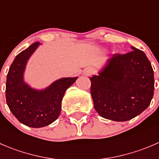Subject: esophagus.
<instances>
[{
  "instance_id": "1",
  "label": "esophagus",
  "mask_w": 159,
  "mask_h": 159,
  "mask_svg": "<svg viewBox=\"0 0 159 159\" xmlns=\"http://www.w3.org/2000/svg\"><path fill=\"white\" fill-rule=\"evenodd\" d=\"M94 70L92 68H87L84 69V75H86V76H90V75H93V74H94Z\"/></svg>"
}]
</instances>
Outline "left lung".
<instances>
[{
	"label": "left lung",
	"mask_w": 159,
	"mask_h": 159,
	"mask_svg": "<svg viewBox=\"0 0 159 159\" xmlns=\"http://www.w3.org/2000/svg\"><path fill=\"white\" fill-rule=\"evenodd\" d=\"M131 49L113 54L98 75L90 78L94 109L102 118L129 121L146 109L153 98L152 65L143 51Z\"/></svg>",
	"instance_id": "obj_1"
}]
</instances>
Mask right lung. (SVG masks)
I'll list each match as a JSON object with an SVG mask.
<instances>
[{
    "label": "right lung",
    "instance_id": "obj_1",
    "mask_svg": "<svg viewBox=\"0 0 159 159\" xmlns=\"http://www.w3.org/2000/svg\"><path fill=\"white\" fill-rule=\"evenodd\" d=\"M39 44L34 43L16 56L6 81L9 109L20 123L31 128L44 127L58 118L65 91L78 78H61L44 90L30 88L24 81V72L28 59Z\"/></svg>",
    "mask_w": 159,
    "mask_h": 159
}]
</instances>
